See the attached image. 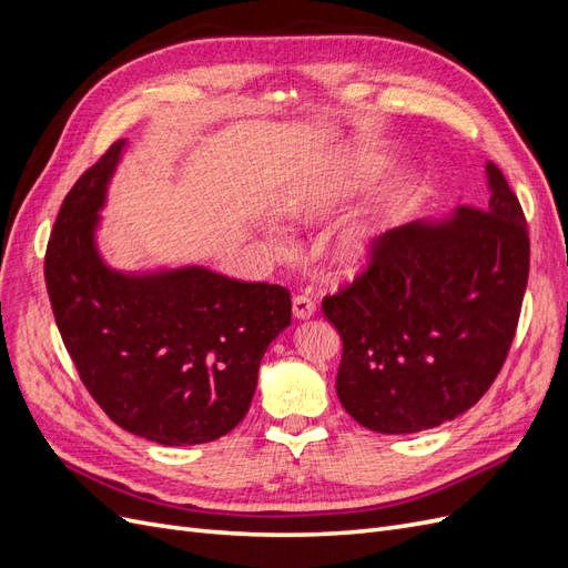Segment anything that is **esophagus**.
I'll return each mask as SVG.
<instances>
[{
  "label": "esophagus",
  "instance_id": "34e87169",
  "mask_svg": "<svg viewBox=\"0 0 568 568\" xmlns=\"http://www.w3.org/2000/svg\"><path fill=\"white\" fill-rule=\"evenodd\" d=\"M315 303H313V298H307V296H296L294 298V317L296 320H311L313 315H315Z\"/></svg>",
  "mask_w": 568,
  "mask_h": 568
}]
</instances>
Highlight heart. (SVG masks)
Wrapping results in <instances>:
<instances>
[{"instance_id":"heart-1","label":"heart","mask_w":568,"mask_h":568,"mask_svg":"<svg viewBox=\"0 0 568 568\" xmlns=\"http://www.w3.org/2000/svg\"><path fill=\"white\" fill-rule=\"evenodd\" d=\"M379 170L382 165L376 161H369V159L357 161L351 170H343L341 175H332L329 180L296 189V192L291 194L288 201L284 203V213L294 222H303V225H311V222L329 217L341 203H346L357 189L363 186V182L374 178ZM382 236H384V222L379 215L353 217L334 236L332 242L334 263L341 267L365 265L367 261H372L376 248H379ZM270 246L277 253L284 251L277 239H270Z\"/></svg>"}]
</instances>
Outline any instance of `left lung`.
<instances>
[{
  "instance_id": "left-lung-1",
  "label": "left lung",
  "mask_w": 568,
  "mask_h": 568,
  "mask_svg": "<svg viewBox=\"0 0 568 568\" xmlns=\"http://www.w3.org/2000/svg\"><path fill=\"white\" fill-rule=\"evenodd\" d=\"M484 211L388 230L372 265L322 301L343 341L336 393L369 432L400 436L450 422L503 369L521 313L530 244L500 168L486 163Z\"/></svg>"
}]
</instances>
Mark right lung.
Wrapping results in <instances>:
<instances>
[{"label":"right lung","instance_id":"obj_1","mask_svg":"<svg viewBox=\"0 0 568 568\" xmlns=\"http://www.w3.org/2000/svg\"><path fill=\"white\" fill-rule=\"evenodd\" d=\"M125 146L115 142L63 199L44 255L51 311L82 384L120 428L161 445L209 443L246 417L291 296L203 265L111 267L99 213Z\"/></svg>","mask_w":568,"mask_h":568}]
</instances>
